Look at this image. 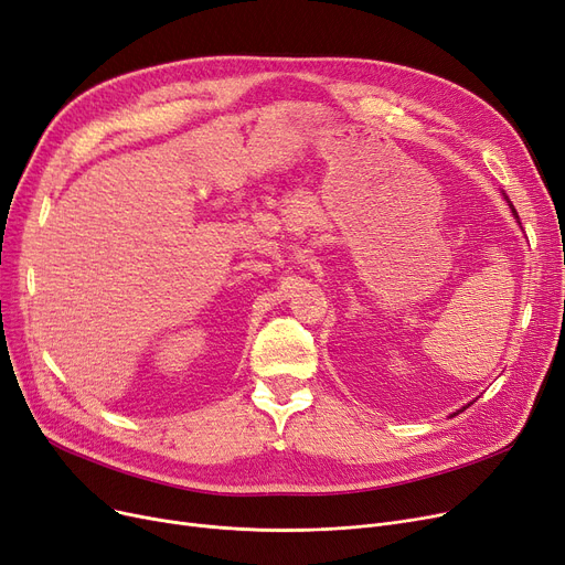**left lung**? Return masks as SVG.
Listing matches in <instances>:
<instances>
[{
    "label": "left lung",
    "mask_w": 565,
    "mask_h": 565,
    "mask_svg": "<svg viewBox=\"0 0 565 565\" xmlns=\"http://www.w3.org/2000/svg\"><path fill=\"white\" fill-rule=\"evenodd\" d=\"M510 207H512V203H510ZM512 214H514V218H520V216H518V210H514V207H512ZM463 408H466V406H463ZM463 408H461V411H463Z\"/></svg>",
    "instance_id": "left-lung-1"
}]
</instances>
